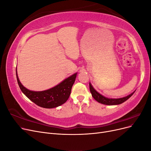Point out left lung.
I'll list each match as a JSON object with an SVG mask.
<instances>
[{"label":"left lung","mask_w":151,"mask_h":151,"mask_svg":"<svg viewBox=\"0 0 151 151\" xmlns=\"http://www.w3.org/2000/svg\"><path fill=\"white\" fill-rule=\"evenodd\" d=\"M89 89L91 94H92V96L94 98L95 100L100 103L103 104H106V105H116V104H120L122 103L125 102V101L130 98L132 95L134 94L135 91L134 93H132L130 95L127 96L126 97L122 98H118V99H111V98H107L106 97L103 96L101 94H100L99 93H98L96 91L93 87L91 86V84L89 83Z\"/></svg>","instance_id":"obj_1"}]
</instances>
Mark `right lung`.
Returning <instances> with one entry per match:
<instances>
[{"instance_id": "add662e5", "label": "right lung", "mask_w": 151, "mask_h": 151, "mask_svg": "<svg viewBox=\"0 0 151 151\" xmlns=\"http://www.w3.org/2000/svg\"><path fill=\"white\" fill-rule=\"evenodd\" d=\"M76 76L77 73L51 89L36 92L27 89L21 84L17 77L16 69L17 83L22 92L34 103L45 108H56L67 101L70 96L72 87L75 82Z\"/></svg>"}]
</instances>
